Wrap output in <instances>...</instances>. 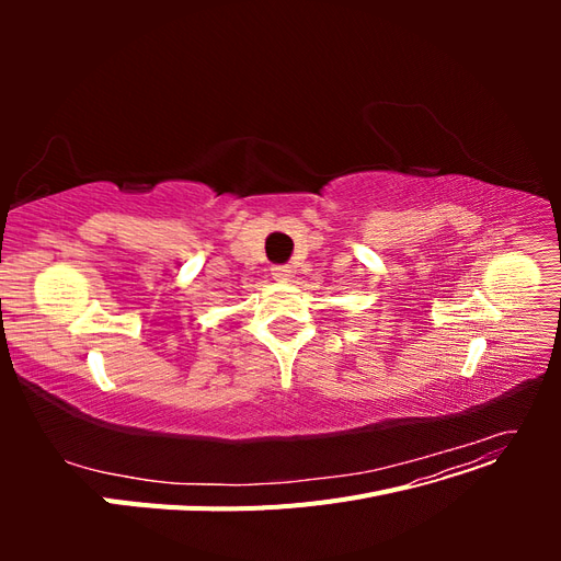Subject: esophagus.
<instances>
[{"label": "esophagus", "instance_id": "34e87169", "mask_svg": "<svg viewBox=\"0 0 561 561\" xmlns=\"http://www.w3.org/2000/svg\"><path fill=\"white\" fill-rule=\"evenodd\" d=\"M271 276H274L278 283H287L293 278V268L290 266H274L271 268Z\"/></svg>", "mask_w": 561, "mask_h": 561}]
</instances>
